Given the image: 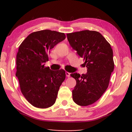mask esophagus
<instances>
[{
  "label": "esophagus",
  "instance_id": "obj_1",
  "mask_svg": "<svg viewBox=\"0 0 132 132\" xmlns=\"http://www.w3.org/2000/svg\"><path fill=\"white\" fill-rule=\"evenodd\" d=\"M66 76L68 77H69L70 76V73H69V72H68V71H66Z\"/></svg>",
  "mask_w": 132,
  "mask_h": 132
}]
</instances>
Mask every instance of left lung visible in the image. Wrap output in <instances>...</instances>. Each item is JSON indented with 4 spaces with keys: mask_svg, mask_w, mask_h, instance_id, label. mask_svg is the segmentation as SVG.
<instances>
[{
    "mask_svg": "<svg viewBox=\"0 0 132 132\" xmlns=\"http://www.w3.org/2000/svg\"><path fill=\"white\" fill-rule=\"evenodd\" d=\"M70 46L85 61L86 74L72 72L76 81L73 100L80 106H87L99 100L108 88L114 69L111 45L100 32L84 30L67 34Z\"/></svg>",
    "mask_w": 132,
    "mask_h": 132,
    "instance_id": "left-lung-1",
    "label": "left lung"
}]
</instances>
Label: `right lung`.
Segmentation results:
<instances>
[{
	"mask_svg": "<svg viewBox=\"0 0 132 132\" xmlns=\"http://www.w3.org/2000/svg\"><path fill=\"white\" fill-rule=\"evenodd\" d=\"M65 38L64 33L41 30L31 33L19 46L15 76L24 97L37 108L53 105L60 86L65 79L63 69L54 71L45 67L50 50Z\"/></svg>",
	"mask_w": 132,
	"mask_h": 132,
	"instance_id": "add662e5",
	"label": "right lung"
}]
</instances>
